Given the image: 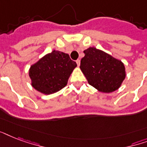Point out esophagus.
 I'll return each instance as SVG.
<instances>
[{
	"label": "esophagus",
	"instance_id": "1",
	"mask_svg": "<svg viewBox=\"0 0 147 147\" xmlns=\"http://www.w3.org/2000/svg\"><path fill=\"white\" fill-rule=\"evenodd\" d=\"M76 63L78 65V66H79V65H80V59L76 60Z\"/></svg>",
	"mask_w": 147,
	"mask_h": 147
}]
</instances>
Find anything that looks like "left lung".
Returning <instances> with one entry per match:
<instances>
[{"label": "left lung", "mask_w": 147, "mask_h": 147, "mask_svg": "<svg viewBox=\"0 0 147 147\" xmlns=\"http://www.w3.org/2000/svg\"><path fill=\"white\" fill-rule=\"evenodd\" d=\"M84 53L80 69L89 85L103 93L121 87L126 78L125 66L121 60L94 47L88 48Z\"/></svg>", "instance_id": "obj_1"}]
</instances>
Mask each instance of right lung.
<instances>
[{
  "label": "right lung",
  "mask_w": 147,
  "mask_h": 147,
  "mask_svg": "<svg viewBox=\"0 0 147 147\" xmlns=\"http://www.w3.org/2000/svg\"><path fill=\"white\" fill-rule=\"evenodd\" d=\"M77 64L69 54L53 50L38 60L29 69L31 85L43 94H54L65 87Z\"/></svg>",
  "instance_id": "obj_1"
}]
</instances>
